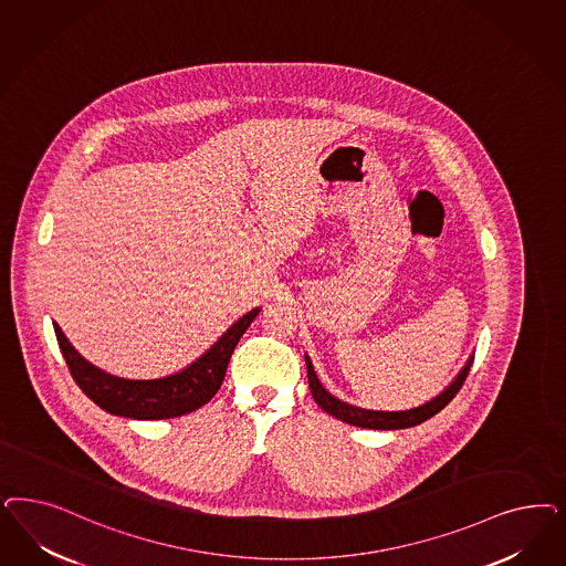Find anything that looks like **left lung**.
<instances>
[{"label":"left lung","instance_id":"1","mask_svg":"<svg viewBox=\"0 0 566 566\" xmlns=\"http://www.w3.org/2000/svg\"><path fill=\"white\" fill-rule=\"evenodd\" d=\"M306 366H308V384H311L312 398H314V401H316L325 412H328V415L335 417V419L344 420L347 424H354V427L384 429V431H387V429L415 427V424H420L422 420L436 417L439 410H443V408L452 401V398L460 391V387L467 381V375H469V370H471V360H469V365L460 370V375L454 379V384L450 385L443 394H439L438 398L422 403L419 408L401 410V412L363 410V408L349 406L346 401H339L337 398H333L323 385L318 384L316 373H314V368H312V363L308 358H306Z\"/></svg>","mask_w":566,"mask_h":566}]
</instances>
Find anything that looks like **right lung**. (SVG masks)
Wrapping results in <instances>:
<instances>
[{"label": "right lung", "mask_w": 566, "mask_h": 566, "mask_svg": "<svg viewBox=\"0 0 566 566\" xmlns=\"http://www.w3.org/2000/svg\"><path fill=\"white\" fill-rule=\"evenodd\" d=\"M258 308L241 316L200 360L187 366L181 373L165 379L130 381L112 377L108 373L90 365L66 339L62 328L54 325L57 346L66 360L76 385L83 394L104 408L109 415L137 420L175 419L189 415L212 400L224 379L229 358L238 346L245 328L252 325Z\"/></svg>", "instance_id": "obj_1"}]
</instances>
